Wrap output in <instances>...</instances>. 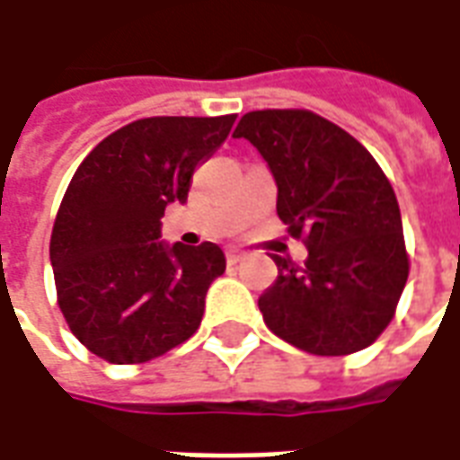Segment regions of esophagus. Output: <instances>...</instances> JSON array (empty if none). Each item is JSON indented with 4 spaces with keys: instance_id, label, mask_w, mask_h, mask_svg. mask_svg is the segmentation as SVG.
I'll use <instances>...</instances> for the list:
<instances>
[{
    "instance_id": "esophagus-1",
    "label": "esophagus",
    "mask_w": 460,
    "mask_h": 460,
    "mask_svg": "<svg viewBox=\"0 0 460 460\" xmlns=\"http://www.w3.org/2000/svg\"><path fill=\"white\" fill-rule=\"evenodd\" d=\"M246 259V253L241 249H229L226 251V261H229V266H236V263H241V261Z\"/></svg>"
}]
</instances>
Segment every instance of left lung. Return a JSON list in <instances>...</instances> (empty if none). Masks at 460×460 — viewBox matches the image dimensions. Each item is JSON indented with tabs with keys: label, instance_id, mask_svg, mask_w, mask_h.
I'll list each match as a JSON object with an SVG mask.
<instances>
[{
	"label": "left lung",
	"instance_id": "1",
	"mask_svg": "<svg viewBox=\"0 0 460 460\" xmlns=\"http://www.w3.org/2000/svg\"><path fill=\"white\" fill-rule=\"evenodd\" d=\"M249 140L279 187L276 211L308 259L273 256L279 279L259 298L280 340L310 355L365 349L394 318L409 276L402 214L382 167L359 142L310 111H253Z\"/></svg>",
	"mask_w": 460,
	"mask_h": 460
}]
</instances>
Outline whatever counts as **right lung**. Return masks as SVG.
Masks as SVG:
<instances>
[{"label":"right lung","mask_w":460,"mask_h":460,"mask_svg":"<svg viewBox=\"0 0 460 460\" xmlns=\"http://www.w3.org/2000/svg\"><path fill=\"white\" fill-rule=\"evenodd\" d=\"M236 115L142 118L81 162L51 234L58 308L93 355L137 365L190 340L207 290L226 269L224 251L160 241L172 201L229 137Z\"/></svg>","instance_id":"obj_1"}]
</instances>
